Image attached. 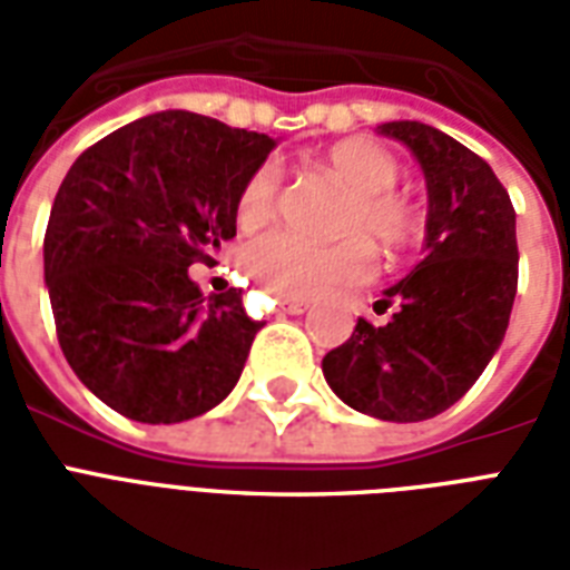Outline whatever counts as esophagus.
Instances as JSON below:
<instances>
[{
	"label": "esophagus",
	"instance_id": "esophagus-1",
	"mask_svg": "<svg viewBox=\"0 0 570 570\" xmlns=\"http://www.w3.org/2000/svg\"><path fill=\"white\" fill-rule=\"evenodd\" d=\"M281 311L304 313V311H307V302H298V298H284V302H281Z\"/></svg>",
	"mask_w": 570,
	"mask_h": 570
}]
</instances>
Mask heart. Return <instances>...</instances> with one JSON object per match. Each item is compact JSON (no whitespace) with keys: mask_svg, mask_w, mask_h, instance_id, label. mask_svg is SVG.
Instances as JSON below:
<instances>
[{"mask_svg":"<svg viewBox=\"0 0 570 570\" xmlns=\"http://www.w3.org/2000/svg\"><path fill=\"white\" fill-rule=\"evenodd\" d=\"M325 165L348 186L337 242H313L298 233L275 230L259 236L245 254L248 275L277 298H316V295L364 284L373 275V248L399 254L423 239L425 218L420 206L399 195L402 168L370 138H346L325 154ZM284 189V168L277 159L259 163L242 183L236 197V222L259 227L275 215Z\"/></svg>","mask_w":570,"mask_h":570,"instance_id":"1","label":"heart"}]
</instances>
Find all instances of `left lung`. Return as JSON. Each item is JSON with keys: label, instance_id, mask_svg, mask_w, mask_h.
<instances>
[{"label": "left lung", "instance_id": "8db88e82", "mask_svg": "<svg viewBox=\"0 0 570 570\" xmlns=\"http://www.w3.org/2000/svg\"><path fill=\"white\" fill-rule=\"evenodd\" d=\"M379 132L425 174V257L381 298L393 316L357 320L322 373L361 414L420 423L455 405L503 343L518 293L514 206L491 165L441 129L393 120Z\"/></svg>", "mask_w": 570, "mask_h": 570}]
</instances>
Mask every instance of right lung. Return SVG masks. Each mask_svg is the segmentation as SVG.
Masks as SVG:
<instances>
[{
	"label": "right lung",
	"mask_w": 570,
	"mask_h": 570,
	"mask_svg": "<svg viewBox=\"0 0 570 570\" xmlns=\"http://www.w3.org/2000/svg\"><path fill=\"white\" fill-rule=\"evenodd\" d=\"M272 147L195 111H159L67 171L43 236L58 346L118 414L183 423L236 387L263 322L242 289L204 298L189 266L236 236L242 183Z\"/></svg>",
	"instance_id": "right-lung-1"
}]
</instances>
